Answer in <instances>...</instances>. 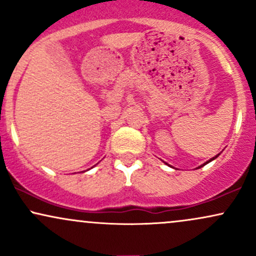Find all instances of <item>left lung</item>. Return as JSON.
Wrapping results in <instances>:
<instances>
[{
    "label": "left lung",
    "mask_w": 256,
    "mask_h": 256,
    "mask_svg": "<svg viewBox=\"0 0 256 256\" xmlns=\"http://www.w3.org/2000/svg\"><path fill=\"white\" fill-rule=\"evenodd\" d=\"M218 156H219V154H218V155H216V156H213V158H210V160H208V161H207V162H204V164H202V165H201V166H198V168H201V167H204V165H207V164H210V161H213V160H216V158H218ZM165 164H166V162H165ZM166 165H168V164H166ZM168 166H170V165H168ZM171 167H172V166H171Z\"/></svg>",
    "instance_id": "obj_1"
}]
</instances>
